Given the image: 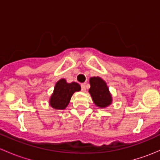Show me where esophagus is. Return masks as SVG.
<instances>
[{
  "label": "esophagus",
  "mask_w": 160,
  "mask_h": 160,
  "mask_svg": "<svg viewBox=\"0 0 160 160\" xmlns=\"http://www.w3.org/2000/svg\"><path fill=\"white\" fill-rule=\"evenodd\" d=\"M81 90L83 92H86L87 88H86V85H85V83H82L81 84Z\"/></svg>",
  "instance_id": "34e87169"
}]
</instances>
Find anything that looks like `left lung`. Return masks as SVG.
<instances>
[{"label": "left lung", "instance_id": "obj_1", "mask_svg": "<svg viewBox=\"0 0 160 160\" xmlns=\"http://www.w3.org/2000/svg\"><path fill=\"white\" fill-rule=\"evenodd\" d=\"M90 84L89 93L96 106L103 108L110 105L112 97L105 81L99 77H90Z\"/></svg>", "mask_w": 160, "mask_h": 160}]
</instances>
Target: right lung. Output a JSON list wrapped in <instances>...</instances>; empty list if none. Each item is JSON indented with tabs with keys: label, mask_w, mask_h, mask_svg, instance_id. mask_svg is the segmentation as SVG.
Instances as JSON below:
<instances>
[{
	"label": "right lung",
	"mask_w": 160,
	"mask_h": 160,
	"mask_svg": "<svg viewBox=\"0 0 160 160\" xmlns=\"http://www.w3.org/2000/svg\"><path fill=\"white\" fill-rule=\"evenodd\" d=\"M80 86L76 82L69 83L65 79H61L54 88V90L49 100L52 108L57 110H63L70 103L71 97L76 91H80Z\"/></svg>",
	"instance_id": "1"
}]
</instances>
